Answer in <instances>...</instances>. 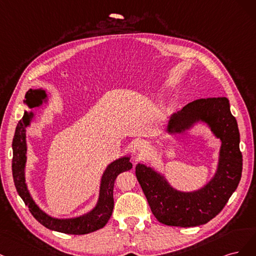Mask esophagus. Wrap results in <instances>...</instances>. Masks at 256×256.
Listing matches in <instances>:
<instances>
[{"mask_svg": "<svg viewBox=\"0 0 256 256\" xmlns=\"http://www.w3.org/2000/svg\"><path fill=\"white\" fill-rule=\"evenodd\" d=\"M135 148H136L137 152H138L139 154L142 155V154L148 150V144H146V142H138L135 144Z\"/></svg>", "mask_w": 256, "mask_h": 256, "instance_id": "1", "label": "esophagus"}]
</instances>
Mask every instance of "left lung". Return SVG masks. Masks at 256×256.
I'll return each instance as SVG.
<instances>
[{
	"label": "left lung",
	"instance_id": "8db88e82",
	"mask_svg": "<svg viewBox=\"0 0 256 256\" xmlns=\"http://www.w3.org/2000/svg\"><path fill=\"white\" fill-rule=\"evenodd\" d=\"M196 123L208 126L221 142L215 174L203 187L194 192L178 190L164 173L144 164H136V178L153 215L162 224L189 228L208 224L224 208L240 180V135L228 98H200L187 104L170 117L166 133L183 134Z\"/></svg>",
	"mask_w": 256,
	"mask_h": 256
}]
</instances>
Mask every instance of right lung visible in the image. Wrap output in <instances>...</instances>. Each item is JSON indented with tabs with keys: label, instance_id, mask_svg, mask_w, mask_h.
Instances as JSON below:
<instances>
[{
	"label": "right lung",
	"instance_id": "1",
	"mask_svg": "<svg viewBox=\"0 0 256 256\" xmlns=\"http://www.w3.org/2000/svg\"><path fill=\"white\" fill-rule=\"evenodd\" d=\"M38 98H40L41 100H44L46 98H48L44 89H30L26 94V100L24 102L26 103L30 108H32V107L42 104L41 101L39 103H35V100H37ZM32 121H35V114L32 112L24 110L23 117L16 128L12 139V176L16 189H17L21 199L26 203L34 218L48 230L64 234L83 235L102 228L110 220L112 214V192L114 180L121 172L132 169V162H130V155L122 156V158L114 160L107 164L101 176L98 201L89 212L72 218L52 217L41 210L32 199L26 180V167L28 160L26 128L30 126Z\"/></svg>",
	"mask_w": 256,
	"mask_h": 256
}]
</instances>
